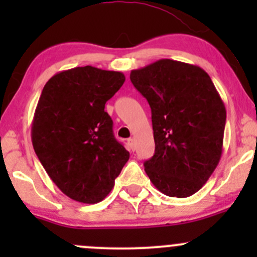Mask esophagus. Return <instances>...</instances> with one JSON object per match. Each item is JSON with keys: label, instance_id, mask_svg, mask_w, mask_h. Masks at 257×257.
Masks as SVG:
<instances>
[{"label": "esophagus", "instance_id": "34e87169", "mask_svg": "<svg viewBox=\"0 0 257 257\" xmlns=\"http://www.w3.org/2000/svg\"><path fill=\"white\" fill-rule=\"evenodd\" d=\"M128 145H129V148H131L132 150H134V148H136V142H134L133 138L128 139Z\"/></svg>", "mask_w": 257, "mask_h": 257}]
</instances>
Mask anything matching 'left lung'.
Instances as JSON below:
<instances>
[{
  "label": "left lung",
  "instance_id": "obj_1",
  "mask_svg": "<svg viewBox=\"0 0 257 257\" xmlns=\"http://www.w3.org/2000/svg\"><path fill=\"white\" fill-rule=\"evenodd\" d=\"M131 80L152 109L155 153L145 173L165 195H193L222 153L226 109L214 83L200 67L173 59L134 69Z\"/></svg>",
  "mask_w": 257,
  "mask_h": 257
}]
</instances>
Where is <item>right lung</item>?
Wrapping results in <instances>:
<instances>
[{"label":"right lung","mask_w":257,"mask_h":257,"mask_svg":"<svg viewBox=\"0 0 257 257\" xmlns=\"http://www.w3.org/2000/svg\"><path fill=\"white\" fill-rule=\"evenodd\" d=\"M124 80L121 72L76 67L54 74L41 93L33 149L52 181L79 203L102 201L129 159L104 112Z\"/></svg>","instance_id":"1"}]
</instances>
